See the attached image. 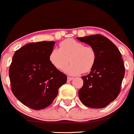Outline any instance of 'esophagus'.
<instances>
[{
    "label": "esophagus",
    "mask_w": 134,
    "mask_h": 134,
    "mask_svg": "<svg viewBox=\"0 0 134 134\" xmlns=\"http://www.w3.org/2000/svg\"><path fill=\"white\" fill-rule=\"evenodd\" d=\"M73 79H74V77H67L68 81H70L72 80Z\"/></svg>",
    "instance_id": "34e87169"
}]
</instances>
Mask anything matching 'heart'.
<instances>
[{"instance_id":"b5f03b06","label":"heart","mask_w":134,"mask_h":134,"mask_svg":"<svg viewBox=\"0 0 134 134\" xmlns=\"http://www.w3.org/2000/svg\"><path fill=\"white\" fill-rule=\"evenodd\" d=\"M96 59L97 55L93 47L85 46L82 42L71 38L60 42L59 49H53L49 55L50 63L57 70L63 69L70 60V64L64 71L71 75L91 71Z\"/></svg>"}]
</instances>
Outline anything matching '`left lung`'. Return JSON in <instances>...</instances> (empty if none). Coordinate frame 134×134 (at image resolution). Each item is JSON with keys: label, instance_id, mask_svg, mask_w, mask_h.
Here are the masks:
<instances>
[{"label": "left lung", "instance_id": "obj_1", "mask_svg": "<svg viewBox=\"0 0 134 134\" xmlns=\"http://www.w3.org/2000/svg\"><path fill=\"white\" fill-rule=\"evenodd\" d=\"M94 48L96 64L90 74L82 77L83 85L79 97L86 106L103 108L118 96L125 74L124 63L119 49L101 34L77 38Z\"/></svg>", "mask_w": 134, "mask_h": 134}]
</instances>
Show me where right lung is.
Listing matches in <instances>:
<instances>
[{"label":"right lung","instance_id":"1","mask_svg":"<svg viewBox=\"0 0 134 134\" xmlns=\"http://www.w3.org/2000/svg\"><path fill=\"white\" fill-rule=\"evenodd\" d=\"M55 42L28 43L17 50L9 68L11 89L26 106L35 110L52 104L67 76L50 63Z\"/></svg>","mask_w":134,"mask_h":134}]
</instances>
